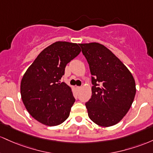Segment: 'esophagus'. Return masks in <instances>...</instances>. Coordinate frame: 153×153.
<instances>
[{
  "label": "esophagus",
  "instance_id": "esophagus-1",
  "mask_svg": "<svg viewBox=\"0 0 153 153\" xmlns=\"http://www.w3.org/2000/svg\"><path fill=\"white\" fill-rule=\"evenodd\" d=\"M76 90H81V88H82V87H79V86H77V87H76Z\"/></svg>",
  "mask_w": 153,
  "mask_h": 153
}]
</instances>
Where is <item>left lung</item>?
I'll use <instances>...</instances> for the list:
<instances>
[{"mask_svg": "<svg viewBox=\"0 0 153 153\" xmlns=\"http://www.w3.org/2000/svg\"><path fill=\"white\" fill-rule=\"evenodd\" d=\"M92 74V97L85 103L89 117L101 126H114L131 108L136 85L129 70L97 42L79 44Z\"/></svg>", "mask_w": 153, "mask_h": 153, "instance_id": "left-lung-1", "label": "left lung"}]
</instances>
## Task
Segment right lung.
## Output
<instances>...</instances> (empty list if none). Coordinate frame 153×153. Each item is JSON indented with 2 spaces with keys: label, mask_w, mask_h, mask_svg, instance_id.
I'll list each match as a JSON object with an SVG mask.
<instances>
[{
  "label": "right lung",
  "mask_w": 153,
  "mask_h": 153,
  "mask_svg": "<svg viewBox=\"0 0 153 153\" xmlns=\"http://www.w3.org/2000/svg\"><path fill=\"white\" fill-rule=\"evenodd\" d=\"M80 52L76 43L56 42L37 56L24 74L22 101L31 116L42 124L57 126L69 116L75 98L71 87L60 80L66 64Z\"/></svg>",
  "instance_id": "add662e5"
}]
</instances>
